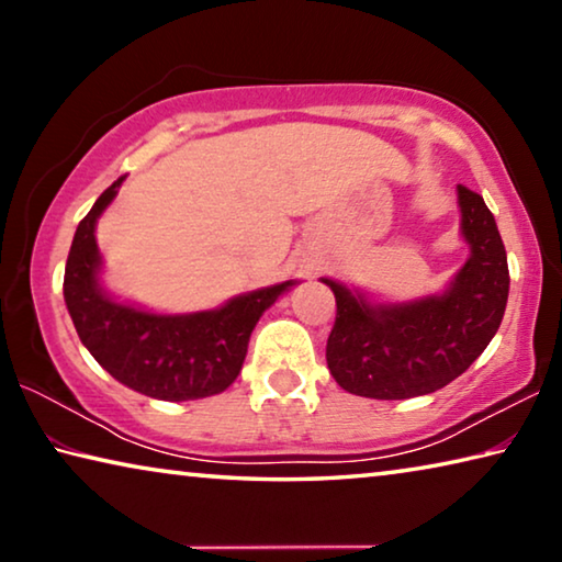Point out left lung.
Returning <instances> with one entry per match:
<instances>
[{
  "label": "left lung",
  "instance_id": "left-lung-1",
  "mask_svg": "<svg viewBox=\"0 0 562 562\" xmlns=\"http://www.w3.org/2000/svg\"><path fill=\"white\" fill-rule=\"evenodd\" d=\"M461 235L469 260L449 290L402 304L322 278L337 300L327 367L349 394L412 398L461 376L496 335L508 302V260L496 217L479 193L459 186Z\"/></svg>",
  "mask_w": 562,
  "mask_h": 562
}]
</instances>
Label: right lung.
Here are the masks:
<instances>
[{
	"mask_svg": "<svg viewBox=\"0 0 562 562\" xmlns=\"http://www.w3.org/2000/svg\"><path fill=\"white\" fill-rule=\"evenodd\" d=\"M119 178L103 190L76 227L64 272V300L83 347L106 372L164 402H188L225 392L247 355V341L262 312L288 292L294 280L237 294L223 307L193 315H154L116 302L101 290L97 221L116 198Z\"/></svg>",
	"mask_w": 562,
	"mask_h": 562,
	"instance_id": "add662e5",
	"label": "right lung"
}]
</instances>
